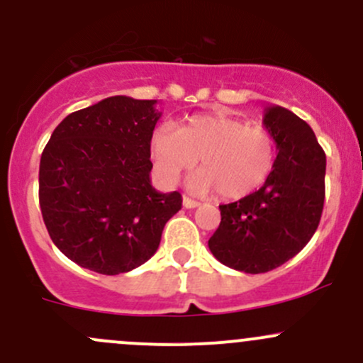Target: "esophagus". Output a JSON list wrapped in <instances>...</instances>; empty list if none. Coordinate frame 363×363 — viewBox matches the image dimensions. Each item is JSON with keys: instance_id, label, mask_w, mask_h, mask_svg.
<instances>
[{"instance_id": "1", "label": "esophagus", "mask_w": 363, "mask_h": 363, "mask_svg": "<svg viewBox=\"0 0 363 363\" xmlns=\"http://www.w3.org/2000/svg\"><path fill=\"white\" fill-rule=\"evenodd\" d=\"M182 205H184L186 208H196L198 205H200V201H196V200H193V198H189V196H182Z\"/></svg>"}]
</instances>
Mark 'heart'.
Returning <instances> with one entry per match:
<instances>
[{"label":"heart","instance_id":"b5f03b06","mask_svg":"<svg viewBox=\"0 0 363 363\" xmlns=\"http://www.w3.org/2000/svg\"><path fill=\"white\" fill-rule=\"evenodd\" d=\"M150 151L163 184H175L200 158L201 170L189 179V188L200 193L217 189L228 200L255 191L274 163L272 133L224 113L193 114L175 130L156 128Z\"/></svg>","mask_w":363,"mask_h":363}]
</instances>
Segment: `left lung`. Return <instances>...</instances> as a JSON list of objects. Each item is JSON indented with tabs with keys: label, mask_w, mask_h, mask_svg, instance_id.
I'll list each match as a JSON object with an SVG mask.
<instances>
[{
	"label": "left lung",
	"mask_w": 363,
	"mask_h": 363,
	"mask_svg": "<svg viewBox=\"0 0 363 363\" xmlns=\"http://www.w3.org/2000/svg\"><path fill=\"white\" fill-rule=\"evenodd\" d=\"M277 160L264 186L219 205L220 224L208 240L217 261L243 273H266L304 249L318 228L325 198V152L310 125L280 106L266 108Z\"/></svg>",
	"instance_id": "1"
}]
</instances>
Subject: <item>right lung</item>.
I'll list each match as a JSON object with an SVG mask.
<instances>
[{"instance_id":"1","label":"right lung","mask_w":363,"mask_h":363,"mask_svg":"<svg viewBox=\"0 0 363 363\" xmlns=\"http://www.w3.org/2000/svg\"><path fill=\"white\" fill-rule=\"evenodd\" d=\"M156 101L114 95L67 114L40 162V207L52 242L101 274L144 264L158 250L181 193L151 186Z\"/></svg>"}]
</instances>
